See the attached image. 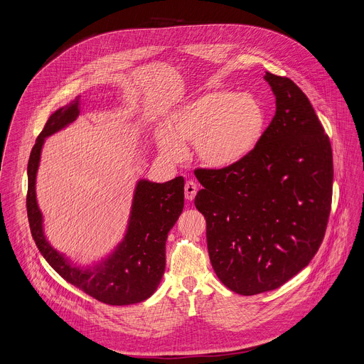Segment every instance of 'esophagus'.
<instances>
[{
  "instance_id": "1",
  "label": "esophagus",
  "mask_w": 364,
  "mask_h": 364,
  "mask_svg": "<svg viewBox=\"0 0 364 364\" xmlns=\"http://www.w3.org/2000/svg\"><path fill=\"white\" fill-rule=\"evenodd\" d=\"M184 193H186V198L191 201L197 194V184L194 181H187L184 186Z\"/></svg>"
}]
</instances>
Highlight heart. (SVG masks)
<instances>
[{
  "mask_svg": "<svg viewBox=\"0 0 364 364\" xmlns=\"http://www.w3.org/2000/svg\"><path fill=\"white\" fill-rule=\"evenodd\" d=\"M267 127L264 107L247 93L219 89L203 93L174 111L168 132L159 134L163 157L180 161L193 144L197 159L212 168H228L256 148Z\"/></svg>",
  "mask_w": 364,
  "mask_h": 364,
  "instance_id": "1",
  "label": "heart"
}]
</instances>
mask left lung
<instances>
[{
	"instance_id": "8db88e82",
	"label": "left lung",
	"mask_w": 364,
	"mask_h": 364,
	"mask_svg": "<svg viewBox=\"0 0 364 364\" xmlns=\"http://www.w3.org/2000/svg\"><path fill=\"white\" fill-rule=\"evenodd\" d=\"M277 112L256 148L228 168H197L194 204L204 216L218 278L255 295L284 285L317 253L333 196V151L305 93L265 75Z\"/></svg>"
}]
</instances>
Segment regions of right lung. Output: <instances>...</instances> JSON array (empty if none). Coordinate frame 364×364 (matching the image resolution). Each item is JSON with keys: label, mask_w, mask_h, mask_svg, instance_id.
I'll return each instance as SVG.
<instances>
[{"label": "right lung", "mask_w": 364, "mask_h": 364, "mask_svg": "<svg viewBox=\"0 0 364 364\" xmlns=\"http://www.w3.org/2000/svg\"><path fill=\"white\" fill-rule=\"evenodd\" d=\"M79 114L80 96H76L69 105L50 115L31 149L27 167L30 230L40 253L63 279L103 304H136L155 292L164 275L167 236L184 207V178L176 177L167 183L139 180L124 240L97 265L73 267L44 236L36 198V176L44 139L76 121Z\"/></svg>", "instance_id": "1"}]
</instances>
